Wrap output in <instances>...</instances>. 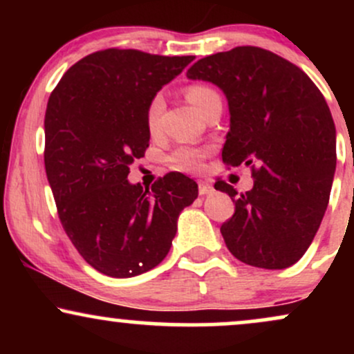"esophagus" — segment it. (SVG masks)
<instances>
[{"mask_svg":"<svg viewBox=\"0 0 354 354\" xmlns=\"http://www.w3.org/2000/svg\"><path fill=\"white\" fill-rule=\"evenodd\" d=\"M198 191H200V194L201 196H206V194H211L213 193V186L209 185V183H206V181H200L198 183Z\"/></svg>","mask_w":354,"mask_h":354,"instance_id":"1","label":"esophagus"}]
</instances>
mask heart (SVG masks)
Wrapping results in <instances>:
<instances>
[{
	"label": "heart",
	"mask_w": 354,
	"mask_h": 354,
	"mask_svg": "<svg viewBox=\"0 0 354 354\" xmlns=\"http://www.w3.org/2000/svg\"><path fill=\"white\" fill-rule=\"evenodd\" d=\"M218 91L213 89L208 84L194 83L189 84L186 88V98L194 104L200 111H205L206 104L209 103L213 98H218ZM165 109V100L163 96L158 93L154 95L151 101H149L148 108H146V124L151 135L160 131V123H161V115H163ZM206 156V149L196 148V146L191 145H181L178 148L173 149V153L168 156V163L171 165V168L180 169V171H196L201 168L203 160Z\"/></svg>",
	"instance_id": "b5f03b06"
}]
</instances>
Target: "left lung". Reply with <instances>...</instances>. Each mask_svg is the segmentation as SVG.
<instances>
[{"mask_svg":"<svg viewBox=\"0 0 354 354\" xmlns=\"http://www.w3.org/2000/svg\"><path fill=\"white\" fill-rule=\"evenodd\" d=\"M216 84L230 106L223 163L251 166L246 193L218 180L234 214L221 234L246 265L283 270L310 248L330 201L336 129L326 100L306 73L274 53L238 46L206 56L186 73Z\"/></svg>","mask_w":354,"mask_h":354,"instance_id":"left-lung-1","label":"left lung"}]
</instances>
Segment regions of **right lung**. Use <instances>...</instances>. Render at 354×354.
I'll list each match as a JSON object with an SVG mask.
<instances>
[{"label": "right lung", "mask_w": 354, "mask_h": 354, "mask_svg": "<svg viewBox=\"0 0 354 354\" xmlns=\"http://www.w3.org/2000/svg\"><path fill=\"white\" fill-rule=\"evenodd\" d=\"M193 56L96 51L63 75L44 115V168L58 216L84 261L111 278L160 265L198 185L168 173L143 188L129 165L149 146L146 108Z\"/></svg>", "instance_id": "right-lung-1"}]
</instances>
